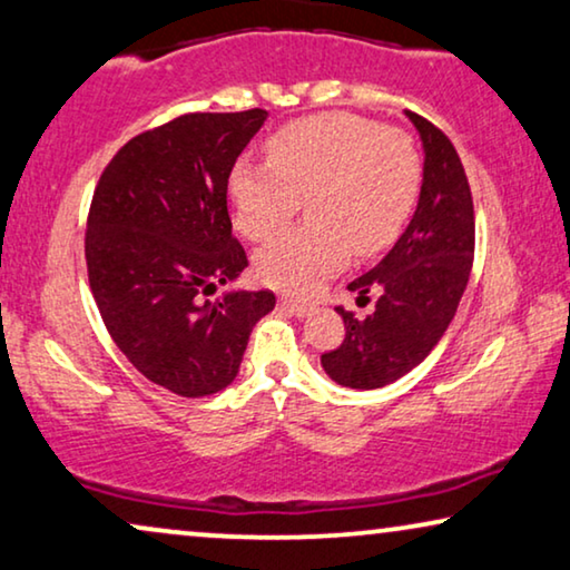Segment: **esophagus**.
I'll use <instances>...</instances> for the list:
<instances>
[{
  "label": "esophagus",
  "mask_w": 570,
  "mask_h": 570,
  "mask_svg": "<svg viewBox=\"0 0 570 570\" xmlns=\"http://www.w3.org/2000/svg\"><path fill=\"white\" fill-rule=\"evenodd\" d=\"M278 307L286 309V312H292V315H296V317H304L312 309L309 304L296 302V299H292V296H282V299H278Z\"/></svg>",
  "instance_id": "1"
}]
</instances>
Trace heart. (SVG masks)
I'll return each mask as SVG.
<instances>
[{
	"label": "heart",
	"mask_w": 570,
	"mask_h": 570,
	"mask_svg": "<svg viewBox=\"0 0 570 570\" xmlns=\"http://www.w3.org/2000/svg\"><path fill=\"white\" fill-rule=\"evenodd\" d=\"M268 163L237 159L229 173L235 224L253 243L288 227L307 198V227L268 245L255 261L261 282L312 294L356 255L390 247L411 222L423 186L415 141L354 114H317L268 136Z\"/></svg>",
	"instance_id": "obj_1"
}]
</instances>
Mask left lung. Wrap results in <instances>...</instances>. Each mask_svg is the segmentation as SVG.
Instances as JSON below:
<instances>
[{
	"instance_id": "left-lung-1",
	"label": "left lung",
	"mask_w": 570,
	"mask_h": 570,
	"mask_svg": "<svg viewBox=\"0 0 570 570\" xmlns=\"http://www.w3.org/2000/svg\"><path fill=\"white\" fill-rule=\"evenodd\" d=\"M419 128L423 186L419 208L380 266L351 282L358 304L376 294L374 309L338 315L346 338L320 356L333 382L351 390H376L419 366L442 341L468 286L475 258V208L468 175L449 136L407 110Z\"/></svg>"
}]
</instances>
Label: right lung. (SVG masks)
Returning <instances> with one entry per match:
<instances>
[{
	"instance_id": "obj_1",
	"label": "right lung",
	"mask_w": 570,
	"mask_h": 570,
	"mask_svg": "<svg viewBox=\"0 0 570 570\" xmlns=\"http://www.w3.org/2000/svg\"><path fill=\"white\" fill-rule=\"evenodd\" d=\"M266 110L186 114L126 141L102 170L87 214V278L102 323L149 382L204 397L235 380L274 292L216 284L247 266L232 237L227 183Z\"/></svg>"
}]
</instances>
